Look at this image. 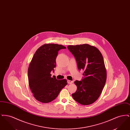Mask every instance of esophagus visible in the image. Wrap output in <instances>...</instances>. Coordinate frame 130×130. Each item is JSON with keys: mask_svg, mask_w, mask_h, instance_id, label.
<instances>
[{"mask_svg": "<svg viewBox=\"0 0 130 130\" xmlns=\"http://www.w3.org/2000/svg\"><path fill=\"white\" fill-rule=\"evenodd\" d=\"M67 82H68V84H72V83H73V81L69 80H68Z\"/></svg>", "mask_w": 130, "mask_h": 130, "instance_id": "1", "label": "esophagus"}]
</instances>
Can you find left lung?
I'll list each match as a JSON object with an SVG mask.
<instances>
[{"label":"left lung","mask_w":130,"mask_h":130,"mask_svg":"<svg viewBox=\"0 0 130 130\" xmlns=\"http://www.w3.org/2000/svg\"><path fill=\"white\" fill-rule=\"evenodd\" d=\"M67 48L75 58L78 69L84 71V78L74 81L77 90L72 96L82 105H90L99 99L106 81L103 56L98 48L88 44L69 45Z\"/></svg>","instance_id":"1"}]
</instances>
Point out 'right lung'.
Here are the masks:
<instances>
[{"instance_id": "1", "label": "right lung", "mask_w": 130, "mask_h": 130, "mask_svg": "<svg viewBox=\"0 0 130 130\" xmlns=\"http://www.w3.org/2000/svg\"><path fill=\"white\" fill-rule=\"evenodd\" d=\"M66 48L57 44H45L36 52L28 70L29 86L34 97L42 103H49L59 94L67 84V80L52 77L51 72L56 67L59 50Z\"/></svg>"}]
</instances>
